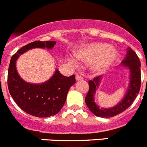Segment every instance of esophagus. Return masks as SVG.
Returning a JSON list of instances; mask_svg holds the SVG:
<instances>
[{
  "mask_svg": "<svg viewBox=\"0 0 147 147\" xmlns=\"http://www.w3.org/2000/svg\"><path fill=\"white\" fill-rule=\"evenodd\" d=\"M83 79V77L82 76H79V75H76V80L79 81V80H82Z\"/></svg>",
  "mask_w": 147,
  "mask_h": 147,
  "instance_id": "esophagus-1",
  "label": "esophagus"
}]
</instances>
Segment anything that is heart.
<instances>
[{"instance_id":"heart-1","label":"heart","mask_w":147,"mask_h":147,"mask_svg":"<svg viewBox=\"0 0 147 147\" xmlns=\"http://www.w3.org/2000/svg\"><path fill=\"white\" fill-rule=\"evenodd\" d=\"M74 55L78 60L87 63L92 72L100 74L114 62L117 51L107 43L92 42L76 49Z\"/></svg>"}]
</instances>
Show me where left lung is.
<instances>
[{"label":"left lung","instance_id":"left-lung-1","mask_svg":"<svg viewBox=\"0 0 147 147\" xmlns=\"http://www.w3.org/2000/svg\"><path fill=\"white\" fill-rule=\"evenodd\" d=\"M127 51V55L122 61V64L124 66L128 67L130 70V84L125 97L121 102L115 107L108 109L100 108L94 102V94H95L102 77L98 76L89 82V89L85 97V102L89 110L96 116L101 118L115 116L128 108L137 97L141 87V63L139 57L134 50L128 48Z\"/></svg>","mask_w":147,"mask_h":147}]
</instances>
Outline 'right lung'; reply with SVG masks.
Segmentation results:
<instances>
[{"label":"right lung","mask_w":147,"mask_h":147,"mask_svg":"<svg viewBox=\"0 0 147 147\" xmlns=\"http://www.w3.org/2000/svg\"><path fill=\"white\" fill-rule=\"evenodd\" d=\"M55 41H34L19 49L11 57L8 71L9 93L17 105L28 114L46 118L57 114L66 100L70 87L76 83L74 75L65 76L58 69L48 81L41 84L24 82L18 74L16 61L19 55L32 48L52 49Z\"/></svg>","instance_id":"obj_1"}]
</instances>
